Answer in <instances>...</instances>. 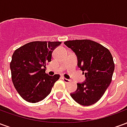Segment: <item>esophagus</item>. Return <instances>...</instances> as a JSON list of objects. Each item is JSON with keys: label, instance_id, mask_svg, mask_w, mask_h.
Instances as JSON below:
<instances>
[{"label": "esophagus", "instance_id": "esophagus-1", "mask_svg": "<svg viewBox=\"0 0 127 127\" xmlns=\"http://www.w3.org/2000/svg\"><path fill=\"white\" fill-rule=\"evenodd\" d=\"M62 79L63 80V81L65 83H69L70 82H71V80H69V79H66V78H65V77H62Z\"/></svg>", "mask_w": 127, "mask_h": 127}]
</instances>
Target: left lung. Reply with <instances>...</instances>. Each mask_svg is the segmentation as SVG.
<instances>
[{
    "instance_id": "8db88e82",
    "label": "left lung",
    "mask_w": 127,
    "mask_h": 127,
    "mask_svg": "<svg viewBox=\"0 0 127 127\" xmlns=\"http://www.w3.org/2000/svg\"><path fill=\"white\" fill-rule=\"evenodd\" d=\"M77 58V66L85 75L86 81L77 83L73 99L84 106L95 104L102 97L112 82L114 63L108 49L89 39L66 41Z\"/></svg>"
}]
</instances>
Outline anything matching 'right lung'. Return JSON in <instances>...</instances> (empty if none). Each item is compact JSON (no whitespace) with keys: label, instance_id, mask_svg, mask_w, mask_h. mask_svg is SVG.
I'll list each match as a JSON object with an SVG mask.
<instances>
[{"label":"right lung","instance_id":"add662e5","mask_svg":"<svg viewBox=\"0 0 127 127\" xmlns=\"http://www.w3.org/2000/svg\"><path fill=\"white\" fill-rule=\"evenodd\" d=\"M60 41H32L19 47L10 63L13 85L19 95L30 103H37L51 93L60 75L45 73V65Z\"/></svg>","mask_w":127,"mask_h":127}]
</instances>
